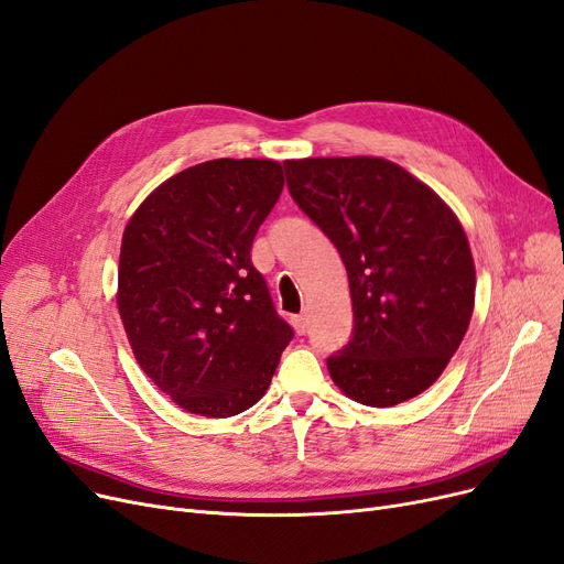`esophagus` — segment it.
<instances>
[{
  "label": "esophagus",
  "instance_id": "34e87169",
  "mask_svg": "<svg viewBox=\"0 0 564 564\" xmlns=\"http://www.w3.org/2000/svg\"><path fill=\"white\" fill-rule=\"evenodd\" d=\"M291 324H294L299 335H305V330H307V317H305V314H294V317H291Z\"/></svg>",
  "mask_w": 564,
  "mask_h": 564
}]
</instances>
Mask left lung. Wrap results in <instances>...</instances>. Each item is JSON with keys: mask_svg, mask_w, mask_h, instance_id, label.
<instances>
[{"mask_svg": "<svg viewBox=\"0 0 564 564\" xmlns=\"http://www.w3.org/2000/svg\"><path fill=\"white\" fill-rule=\"evenodd\" d=\"M296 206L347 268L351 340L326 358L337 387L370 408L423 393L460 347L475 307V261L444 200L379 156L284 162Z\"/></svg>", "mask_w": 564, "mask_h": 564, "instance_id": "obj_1", "label": "left lung"}]
</instances>
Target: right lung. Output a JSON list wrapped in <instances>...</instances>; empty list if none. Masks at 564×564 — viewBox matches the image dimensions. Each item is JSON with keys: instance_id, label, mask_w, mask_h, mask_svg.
I'll list each match as a JSON object with an SVG mask.
<instances>
[{"instance_id": "obj_1", "label": "right lung", "mask_w": 564, "mask_h": 564, "mask_svg": "<svg viewBox=\"0 0 564 564\" xmlns=\"http://www.w3.org/2000/svg\"><path fill=\"white\" fill-rule=\"evenodd\" d=\"M284 187L270 160H213L156 187L129 219L118 310L143 372L189 414L261 400L294 337L252 263Z\"/></svg>"}]
</instances>
